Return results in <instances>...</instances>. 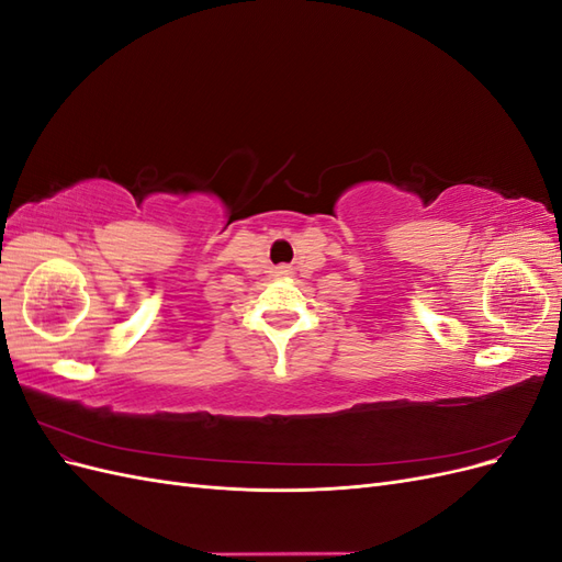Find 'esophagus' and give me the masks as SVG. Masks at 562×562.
Wrapping results in <instances>:
<instances>
[{"label": "esophagus", "mask_w": 562, "mask_h": 562, "mask_svg": "<svg viewBox=\"0 0 562 562\" xmlns=\"http://www.w3.org/2000/svg\"><path fill=\"white\" fill-rule=\"evenodd\" d=\"M277 274H291V269H288V267L283 265V267H279V269H277Z\"/></svg>", "instance_id": "obj_1"}]
</instances>
